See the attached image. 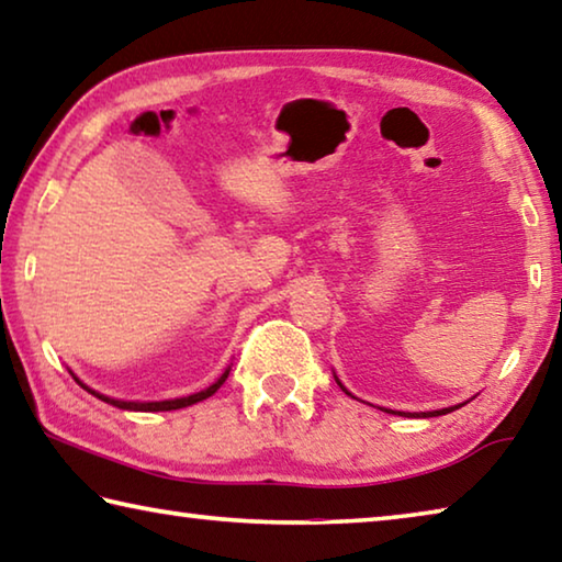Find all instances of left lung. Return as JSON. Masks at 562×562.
Returning <instances> with one entry per match:
<instances>
[{
	"mask_svg": "<svg viewBox=\"0 0 562 562\" xmlns=\"http://www.w3.org/2000/svg\"><path fill=\"white\" fill-rule=\"evenodd\" d=\"M337 379V376H335ZM337 384H339V379H337ZM341 386V384H339ZM345 389V386H341ZM347 392V389H345ZM349 394V392H347ZM453 408H459V406H449V408H441V412H424V414H402L398 412V416H441V414H449V412H453ZM384 412H389V408H384ZM389 414H396V412H389Z\"/></svg>",
	"mask_w": 562,
	"mask_h": 562,
	"instance_id": "obj_1",
	"label": "left lung"
}]
</instances>
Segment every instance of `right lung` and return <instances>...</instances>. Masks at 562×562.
<instances>
[{"label": "right lung", "mask_w": 562, "mask_h": 562, "mask_svg": "<svg viewBox=\"0 0 562 562\" xmlns=\"http://www.w3.org/2000/svg\"><path fill=\"white\" fill-rule=\"evenodd\" d=\"M227 374H231V369H225V374L217 379L213 386H207V389H203V392H198V394H190V396H183V398H168V402H146V404H140V402H119V398H111V396H103V394L91 392V389L83 386L79 379H76V382H79L93 396H99L101 402L113 404V406H119V408H126V412H173V408H183V406H190V404H195V402H203V398H207V396H213L217 389L223 386Z\"/></svg>", "instance_id": "obj_1"}]
</instances>
